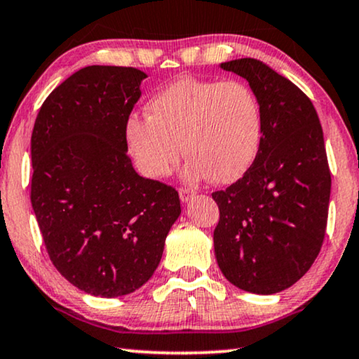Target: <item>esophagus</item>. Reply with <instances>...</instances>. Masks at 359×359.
Here are the masks:
<instances>
[{
	"label": "esophagus",
	"mask_w": 359,
	"mask_h": 359,
	"mask_svg": "<svg viewBox=\"0 0 359 359\" xmlns=\"http://www.w3.org/2000/svg\"><path fill=\"white\" fill-rule=\"evenodd\" d=\"M194 196H196V192L192 191V189H189V188H180V199L183 201V202L191 201Z\"/></svg>",
	"instance_id": "34e87169"
}]
</instances>
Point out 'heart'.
Segmentation results:
<instances>
[{
	"label": "heart",
	"instance_id": "b5f03b06",
	"mask_svg": "<svg viewBox=\"0 0 359 359\" xmlns=\"http://www.w3.org/2000/svg\"><path fill=\"white\" fill-rule=\"evenodd\" d=\"M145 111L128 118L124 139L149 178L167 176L184 150L186 180L210 176L228 184L251 168L261 149L262 107L243 81L181 77L155 93Z\"/></svg>",
	"mask_w": 359,
	"mask_h": 359
}]
</instances>
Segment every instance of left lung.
<instances>
[{"label": "left lung", "instance_id": "8db88e82", "mask_svg": "<svg viewBox=\"0 0 359 359\" xmlns=\"http://www.w3.org/2000/svg\"><path fill=\"white\" fill-rule=\"evenodd\" d=\"M244 77L262 107V142L254 163L225 191L214 230L222 273L249 293L273 294L308 272L322 248L330 170L318 111L292 81L252 58L222 63Z\"/></svg>", "mask_w": 359, "mask_h": 359}]
</instances>
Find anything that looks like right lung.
Returning a JSON list of instances; mask_svg holds the SVG:
<instances>
[{"label":"right lung","mask_w":359,"mask_h":359,"mask_svg":"<svg viewBox=\"0 0 359 359\" xmlns=\"http://www.w3.org/2000/svg\"><path fill=\"white\" fill-rule=\"evenodd\" d=\"M145 72L87 66L46 97L35 119L30 202L56 270L82 292L141 288L181 214L178 191L133 168L124 124Z\"/></svg>","instance_id":"right-lung-1"}]
</instances>
